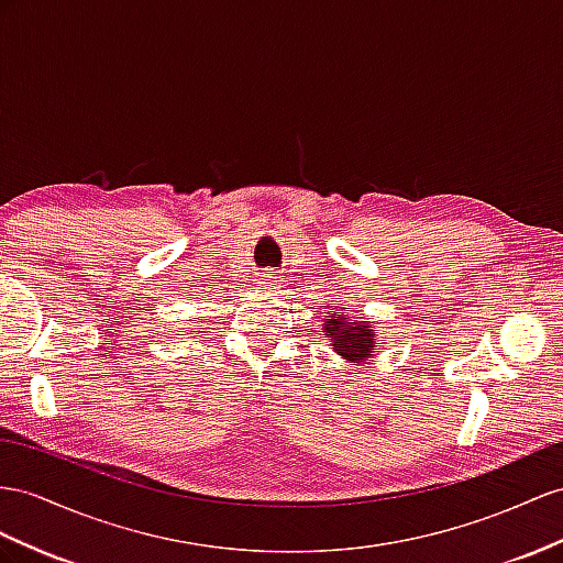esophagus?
<instances>
[{"label":"esophagus","instance_id":"obj_1","mask_svg":"<svg viewBox=\"0 0 563 563\" xmlns=\"http://www.w3.org/2000/svg\"><path fill=\"white\" fill-rule=\"evenodd\" d=\"M262 283H271V285H276V273H273V271H266L264 276H262Z\"/></svg>","mask_w":563,"mask_h":563}]
</instances>
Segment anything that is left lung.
<instances>
[{
    "mask_svg": "<svg viewBox=\"0 0 563 563\" xmlns=\"http://www.w3.org/2000/svg\"><path fill=\"white\" fill-rule=\"evenodd\" d=\"M321 333L330 340V350L352 366L371 362L373 352L383 344L376 338V323L364 319V316L362 319H354V316L344 309L325 316Z\"/></svg>",
    "mask_w": 563,
    "mask_h": 563,
    "instance_id": "1",
    "label": "left lung"
}]
</instances>
